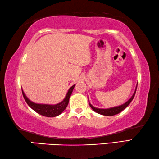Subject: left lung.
Here are the masks:
<instances>
[{
  "label": "left lung",
  "instance_id": "left-lung-1",
  "mask_svg": "<svg viewBox=\"0 0 159 159\" xmlns=\"http://www.w3.org/2000/svg\"><path fill=\"white\" fill-rule=\"evenodd\" d=\"M137 87H136V89H135L134 94H133L132 96L130 98V99H129V100L126 102L125 103H124V104L119 105V106L107 108V109H100V108H97V107H93L90 102H89V105L95 112H96L97 113H98V114H100V115H105V116H112V115H117V114H118V113H120V112H122L123 110H125V108L129 105V103L132 101L133 98H134V95H135L136 90H137Z\"/></svg>",
  "mask_w": 159,
  "mask_h": 159
}]
</instances>
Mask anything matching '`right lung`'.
<instances>
[{
    "label": "right lung",
    "instance_id": "obj_1",
    "mask_svg": "<svg viewBox=\"0 0 159 159\" xmlns=\"http://www.w3.org/2000/svg\"><path fill=\"white\" fill-rule=\"evenodd\" d=\"M75 85L70 87L69 90H68L66 95L64 99L61 102L58 103V104L56 105L37 104V103H34L33 102H32L31 100H30L28 98H27V96L25 94V93L23 92V90H22V92L25 100L27 103V105H28L32 110H34V111L38 113V114L45 116V117H56V116L59 115L66 108L68 104H69L70 96L73 92V90L74 89Z\"/></svg>",
    "mask_w": 159,
    "mask_h": 159
}]
</instances>
